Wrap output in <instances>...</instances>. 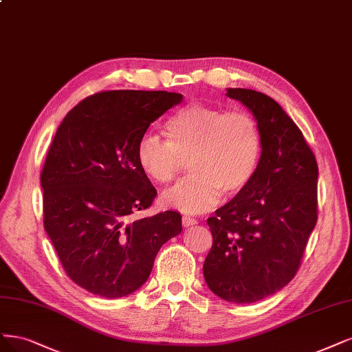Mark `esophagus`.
I'll use <instances>...</instances> for the list:
<instances>
[{"label": "esophagus", "instance_id": "obj_1", "mask_svg": "<svg viewBox=\"0 0 352 352\" xmlns=\"http://www.w3.org/2000/svg\"><path fill=\"white\" fill-rule=\"evenodd\" d=\"M182 224H184V227H190V226L198 224V220H195V218L186 215V217L182 218Z\"/></svg>", "mask_w": 352, "mask_h": 352}]
</instances>
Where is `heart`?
Returning a JSON list of instances; mask_svg holds the SVG:
<instances>
[{
  "label": "heart",
  "instance_id": "obj_1",
  "mask_svg": "<svg viewBox=\"0 0 352 352\" xmlns=\"http://www.w3.org/2000/svg\"><path fill=\"white\" fill-rule=\"evenodd\" d=\"M167 141L145 132L137 144L141 170L155 184H168L188 160L189 176L163 193V204L185 214L210 211L226 197L245 192L256 176L262 132L256 119L245 112L190 103L166 122Z\"/></svg>",
  "mask_w": 352,
  "mask_h": 352
}]
</instances>
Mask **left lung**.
Returning <instances> with one entry per match:
<instances>
[{"label": "left lung", "mask_w": 352, "mask_h": 352, "mask_svg": "<svg viewBox=\"0 0 352 352\" xmlns=\"http://www.w3.org/2000/svg\"><path fill=\"white\" fill-rule=\"evenodd\" d=\"M262 132L259 170L245 192L208 218L212 248L204 278L220 298L246 305L293 280L318 221V163L298 126L270 96L227 89Z\"/></svg>", "instance_id": "1"}]
</instances>
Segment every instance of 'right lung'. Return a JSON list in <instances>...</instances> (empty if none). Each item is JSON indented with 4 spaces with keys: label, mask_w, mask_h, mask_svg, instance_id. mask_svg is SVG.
I'll return each mask as SVG.
<instances>
[{
    "label": "right lung",
    "mask_w": 352,
    "mask_h": 352,
    "mask_svg": "<svg viewBox=\"0 0 352 352\" xmlns=\"http://www.w3.org/2000/svg\"><path fill=\"white\" fill-rule=\"evenodd\" d=\"M182 102L168 91L113 90L90 96L58 126L41 175L43 224L68 276L91 294L129 296L145 284L182 215L132 220L157 190L137 162L148 126Z\"/></svg>",
    "instance_id": "add662e5"
}]
</instances>
